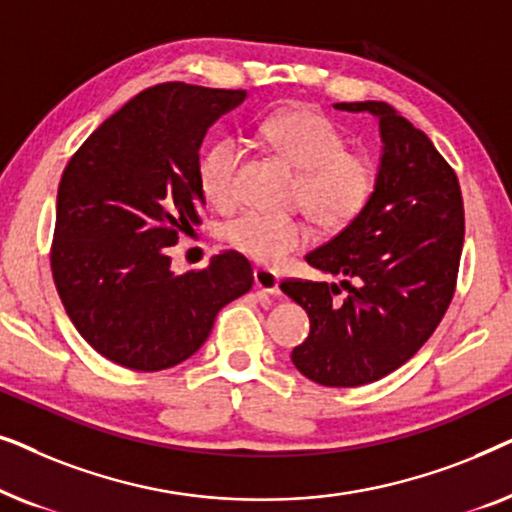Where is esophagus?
I'll list each match as a JSON object with an SVG mask.
<instances>
[{
	"label": "esophagus",
	"instance_id": "34e87169",
	"mask_svg": "<svg viewBox=\"0 0 512 512\" xmlns=\"http://www.w3.org/2000/svg\"><path fill=\"white\" fill-rule=\"evenodd\" d=\"M254 284L258 291L270 293V296H279V277L268 268H256L254 270Z\"/></svg>",
	"mask_w": 512,
	"mask_h": 512
}]
</instances>
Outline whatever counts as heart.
Returning <instances> with one entry per match:
<instances>
[{
    "label": "heart",
    "instance_id": "1",
    "mask_svg": "<svg viewBox=\"0 0 512 512\" xmlns=\"http://www.w3.org/2000/svg\"><path fill=\"white\" fill-rule=\"evenodd\" d=\"M261 137L300 172L296 202L324 230H342L366 212L377 188V167L366 153L349 151L347 137L331 118L298 107L265 118ZM244 149L235 137H221L198 158L200 191L214 207L237 198ZM223 242L261 265H277L312 240L305 219H279L244 212L223 223Z\"/></svg>",
    "mask_w": 512,
    "mask_h": 512
}]
</instances>
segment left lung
Segmentation results:
<instances>
[{"instance_id": "1", "label": "left lung", "mask_w": 512, "mask_h": 512, "mask_svg": "<svg viewBox=\"0 0 512 512\" xmlns=\"http://www.w3.org/2000/svg\"><path fill=\"white\" fill-rule=\"evenodd\" d=\"M380 121L382 158L373 200L359 219L305 261L345 277L338 284L284 279L286 296L310 317L291 352L307 380L361 387L394 373L431 338L457 286L464 200L457 174L422 130L387 102H338Z\"/></svg>"}]
</instances>
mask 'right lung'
Returning <instances> with one entry per match:
<instances>
[{"mask_svg":"<svg viewBox=\"0 0 512 512\" xmlns=\"http://www.w3.org/2000/svg\"><path fill=\"white\" fill-rule=\"evenodd\" d=\"M244 97L158 83L109 116L62 172L53 282L76 331L104 359L144 373L177 366L209 338L221 307L254 284L237 251L186 275H174L167 256L205 207L202 139Z\"/></svg>","mask_w":512,"mask_h":512,"instance_id":"1","label":"right lung"}]
</instances>
